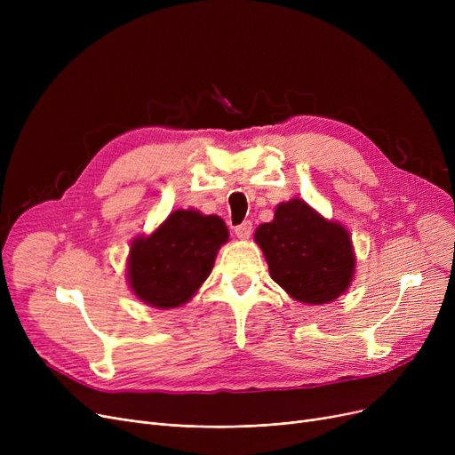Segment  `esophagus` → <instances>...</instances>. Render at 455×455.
I'll return each instance as SVG.
<instances>
[{
  "instance_id": "esophagus-1",
  "label": "esophagus",
  "mask_w": 455,
  "mask_h": 455,
  "mask_svg": "<svg viewBox=\"0 0 455 455\" xmlns=\"http://www.w3.org/2000/svg\"><path fill=\"white\" fill-rule=\"evenodd\" d=\"M234 232H235L237 237H242V240H247V237H251V234H252V223L251 221H243L240 225H235Z\"/></svg>"
}]
</instances>
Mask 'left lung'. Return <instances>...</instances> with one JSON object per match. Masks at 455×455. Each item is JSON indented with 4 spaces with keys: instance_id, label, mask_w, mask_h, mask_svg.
I'll list each match as a JSON object with an SVG mask.
<instances>
[{
    "instance_id": "1",
    "label": "left lung",
    "mask_w": 455,
    "mask_h": 455,
    "mask_svg": "<svg viewBox=\"0 0 455 455\" xmlns=\"http://www.w3.org/2000/svg\"><path fill=\"white\" fill-rule=\"evenodd\" d=\"M254 240L266 254L271 278L293 299L326 304L348 288L355 266L348 232L304 201L282 203L275 220L256 228Z\"/></svg>"
}]
</instances>
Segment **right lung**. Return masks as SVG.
Returning <instances> with one entry per match:
<instances>
[{"label": "right lung", "instance_id": "add662e5", "mask_svg": "<svg viewBox=\"0 0 455 455\" xmlns=\"http://www.w3.org/2000/svg\"><path fill=\"white\" fill-rule=\"evenodd\" d=\"M227 240V225L218 215L173 212L131 247L129 282L134 295L164 309L188 302L212 273L215 254Z\"/></svg>", "mask_w": 455, "mask_h": 455}]
</instances>
